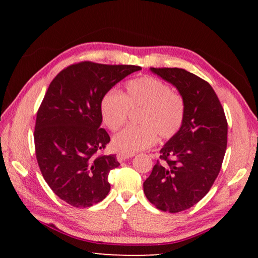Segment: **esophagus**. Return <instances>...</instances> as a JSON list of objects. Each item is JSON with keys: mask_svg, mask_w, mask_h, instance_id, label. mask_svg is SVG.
I'll list each match as a JSON object with an SVG mask.
<instances>
[{"mask_svg": "<svg viewBox=\"0 0 258 258\" xmlns=\"http://www.w3.org/2000/svg\"><path fill=\"white\" fill-rule=\"evenodd\" d=\"M134 154H126V152H118L117 154V160L118 161H124L126 159L131 158V157H133Z\"/></svg>", "mask_w": 258, "mask_h": 258, "instance_id": "34e87169", "label": "esophagus"}]
</instances>
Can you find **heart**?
<instances>
[{
  "instance_id": "heart-1",
  "label": "heart",
  "mask_w": 258,
  "mask_h": 258,
  "mask_svg": "<svg viewBox=\"0 0 258 258\" xmlns=\"http://www.w3.org/2000/svg\"><path fill=\"white\" fill-rule=\"evenodd\" d=\"M141 108L138 126H128L112 139V147L134 154L151 147L157 140H168L180 132L185 119V101L168 84L152 76H141L125 84L123 94L109 90L100 101L103 124L115 132L128 118L130 109Z\"/></svg>"
}]
</instances>
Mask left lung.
I'll return each instance as SVG.
<instances>
[{
	"instance_id": "left-lung-1",
	"label": "left lung",
	"mask_w": 258,
	"mask_h": 258,
	"mask_svg": "<svg viewBox=\"0 0 258 258\" xmlns=\"http://www.w3.org/2000/svg\"><path fill=\"white\" fill-rule=\"evenodd\" d=\"M151 72L184 98L185 119L180 132L161 148L143 190L160 211L178 213L202 200L215 182L228 143V121L208 82L182 68Z\"/></svg>"
}]
</instances>
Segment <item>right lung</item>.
Instances as JSON below:
<instances>
[{
    "label": "right lung",
    "mask_w": 258,
    "mask_h": 258,
    "mask_svg": "<svg viewBox=\"0 0 258 258\" xmlns=\"http://www.w3.org/2000/svg\"><path fill=\"white\" fill-rule=\"evenodd\" d=\"M141 69L82 61L50 83L35 123V154L47 185L73 207L93 206L110 191L108 174L119 163L115 155L101 154L110 138L100 128V101L113 85Z\"/></svg>",
    "instance_id": "obj_1"
}]
</instances>
